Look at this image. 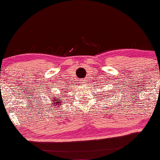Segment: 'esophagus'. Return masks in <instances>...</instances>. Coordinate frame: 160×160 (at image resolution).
Masks as SVG:
<instances>
[{"instance_id": "obj_1", "label": "esophagus", "mask_w": 160, "mask_h": 160, "mask_svg": "<svg viewBox=\"0 0 160 160\" xmlns=\"http://www.w3.org/2000/svg\"><path fill=\"white\" fill-rule=\"evenodd\" d=\"M80 81H81V82L82 83V84H83V83H86V82H85V81H86L85 79H82V80H81Z\"/></svg>"}]
</instances>
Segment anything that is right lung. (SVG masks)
Listing matches in <instances>:
<instances>
[{
  "mask_svg": "<svg viewBox=\"0 0 160 160\" xmlns=\"http://www.w3.org/2000/svg\"><path fill=\"white\" fill-rule=\"evenodd\" d=\"M62 95H63V94H62ZM58 97H59V98H58ZM57 98H58V99H57ZM61 102H62V101L61 102V100H60V97H55V98H52V101L51 104H53V105H55V107L57 108V105L58 106L60 105L59 104H60V105H62V104H61Z\"/></svg>",
  "mask_w": 160,
  "mask_h": 160,
  "instance_id": "obj_1",
  "label": "right lung"
}]
</instances>
